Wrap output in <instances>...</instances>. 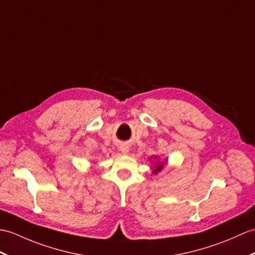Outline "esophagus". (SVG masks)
<instances>
[{"mask_svg":"<svg viewBox=\"0 0 255 255\" xmlns=\"http://www.w3.org/2000/svg\"><path fill=\"white\" fill-rule=\"evenodd\" d=\"M121 151H122L123 153H127V152H128V147H127L126 145H122V146H121Z\"/></svg>","mask_w":255,"mask_h":255,"instance_id":"1","label":"esophagus"}]
</instances>
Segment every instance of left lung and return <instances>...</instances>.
Wrapping results in <instances>:
<instances>
[{"instance_id":"left-lung-1","label":"left lung","mask_w":255,"mask_h":255,"mask_svg":"<svg viewBox=\"0 0 255 255\" xmlns=\"http://www.w3.org/2000/svg\"><path fill=\"white\" fill-rule=\"evenodd\" d=\"M163 166H164V163H161V164H157V165H156V168H155L154 170H153V173H154V174H156V173H157V171H161V170H162V168H163Z\"/></svg>"}]
</instances>
